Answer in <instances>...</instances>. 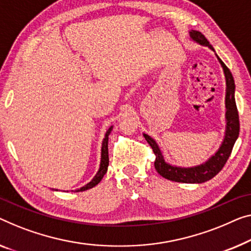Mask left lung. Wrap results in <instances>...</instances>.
<instances>
[{"label": "left lung", "mask_w": 251, "mask_h": 251, "mask_svg": "<svg viewBox=\"0 0 251 251\" xmlns=\"http://www.w3.org/2000/svg\"><path fill=\"white\" fill-rule=\"evenodd\" d=\"M190 38L195 40L196 43L203 45V46H207L214 50V48L211 46L208 40L205 38V36L200 31L196 30H192L189 31ZM218 56V55H216ZM219 62L221 63L223 67L224 75H226V136L222 142V145L218 150V152L214 155H212L206 162L201 164L197 167L192 168H180L175 167L171 164L167 163L164 161L163 155L161 153V150L159 149L156 142L150 137L148 134H143L145 140L148 141L150 147L152 148L153 152L155 154V161L154 167L155 170L158 171L159 175H161L163 178L168 179V180H173L177 182H186V184H201L215 177L220 171L222 170L224 164L226 163L227 159L232 152L233 145L237 141L239 136V129H240V124H239V115L237 104H235L234 99V80L232 74H231L230 70L227 69L226 65L221 61V58L218 56Z\"/></svg>", "instance_id": "left-lung-1"}]
</instances>
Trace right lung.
Returning a JSON list of instances; mask_svg holds the SVG:
<instances>
[{
    "label": "right lung",
    "instance_id": "obj_1",
    "mask_svg": "<svg viewBox=\"0 0 251 251\" xmlns=\"http://www.w3.org/2000/svg\"><path fill=\"white\" fill-rule=\"evenodd\" d=\"M111 129H113V126L109 127V129L106 132V135H104V138L102 141V148H101V162H100V168L98 170V173L97 175L93 177V179L91 181L89 182L83 187H81L80 189H77L76 192H84V190L92 188V187H95L96 185H98L100 181H101V179L103 178V176L106 175L107 173V169H108V164H109V156H108V136H109V134L111 132Z\"/></svg>",
    "mask_w": 251,
    "mask_h": 251
}]
</instances>
